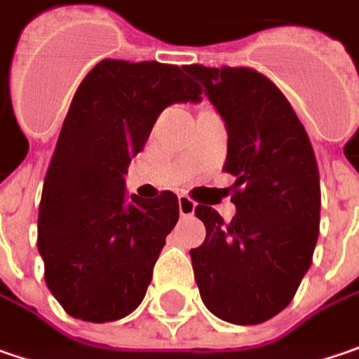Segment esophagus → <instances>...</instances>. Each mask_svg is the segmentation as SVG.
I'll return each mask as SVG.
<instances>
[{
  "label": "esophagus",
  "mask_w": 359,
  "mask_h": 359,
  "mask_svg": "<svg viewBox=\"0 0 359 359\" xmlns=\"http://www.w3.org/2000/svg\"><path fill=\"white\" fill-rule=\"evenodd\" d=\"M195 207H196V203L191 198V196H187V195L179 196L180 217H193V215H195Z\"/></svg>",
  "instance_id": "1"
}]
</instances>
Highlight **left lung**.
<instances>
[{"mask_svg":"<svg viewBox=\"0 0 359 359\" xmlns=\"http://www.w3.org/2000/svg\"><path fill=\"white\" fill-rule=\"evenodd\" d=\"M226 126L223 170L237 212L207 205V237L191 249L203 304L221 320L255 325L285 309L311 265L320 235V170L304 124L283 92L253 68L184 66Z\"/></svg>","mask_w":359,"mask_h":359,"instance_id":"left-lung-1","label":"left lung"}]
</instances>
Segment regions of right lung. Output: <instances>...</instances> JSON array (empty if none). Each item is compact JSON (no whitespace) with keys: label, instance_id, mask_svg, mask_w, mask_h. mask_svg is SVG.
<instances>
[{"label":"right lung","instance_id":"1","mask_svg":"<svg viewBox=\"0 0 359 359\" xmlns=\"http://www.w3.org/2000/svg\"><path fill=\"white\" fill-rule=\"evenodd\" d=\"M203 90L184 66L102 60L74 94L46 172L38 249L46 285L72 318L94 323L134 311L152 279L179 198L124 195V175L158 114Z\"/></svg>","mask_w":359,"mask_h":359}]
</instances>
